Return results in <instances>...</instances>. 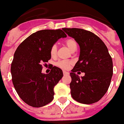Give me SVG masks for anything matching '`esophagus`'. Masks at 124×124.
<instances>
[{
	"label": "esophagus",
	"instance_id": "esophagus-1",
	"mask_svg": "<svg viewBox=\"0 0 124 124\" xmlns=\"http://www.w3.org/2000/svg\"><path fill=\"white\" fill-rule=\"evenodd\" d=\"M63 74H64V75H68L70 73L68 72H66V71H63Z\"/></svg>",
	"mask_w": 124,
	"mask_h": 124
}]
</instances>
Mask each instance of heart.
<instances>
[{"mask_svg":"<svg viewBox=\"0 0 124 124\" xmlns=\"http://www.w3.org/2000/svg\"><path fill=\"white\" fill-rule=\"evenodd\" d=\"M65 43L71 51H74V50H76L77 49V43L72 38L67 39L65 42ZM56 54L57 46L56 44H54L52 46L51 48H50V55H51L52 57H54L56 56ZM71 64H72L71 62L67 61V60H60L56 63L57 66H58L59 68L64 69V70H68L70 67Z\"/></svg>","mask_w":124,"mask_h":124,"instance_id":"heart-1","label":"heart"}]
</instances>
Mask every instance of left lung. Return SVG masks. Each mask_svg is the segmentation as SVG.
I'll use <instances>...</instances> for the list:
<instances>
[{"mask_svg":"<svg viewBox=\"0 0 124 124\" xmlns=\"http://www.w3.org/2000/svg\"><path fill=\"white\" fill-rule=\"evenodd\" d=\"M80 46L78 61L70 72V88L74 100L84 104L99 101L108 90L113 75V62L106 46L98 36L80 28H63ZM84 72L80 78L75 72Z\"/></svg>","mask_w":124,"mask_h":124,"instance_id":"8db88e82","label":"left lung"}]
</instances>
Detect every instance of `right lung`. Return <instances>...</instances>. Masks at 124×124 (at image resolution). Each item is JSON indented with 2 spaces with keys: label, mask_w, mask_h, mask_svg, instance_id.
<instances>
[{
  "label": "right lung",
  "mask_w": 124,
  "mask_h": 124,
  "mask_svg": "<svg viewBox=\"0 0 124 124\" xmlns=\"http://www.w3.org/2000/svg\"><path fill=\"white\" fill-rule=\"evenodd\" d=\"M66 36L60 29L37 31L15 51L10 68L12 83L20 98L29 106L42 107L54 99V88L63 77L62 70L54 66L49 74H44L42 65L51 58L52 46Z\"/></svg>",
  "instance_id": "1"
}]
</instances>
